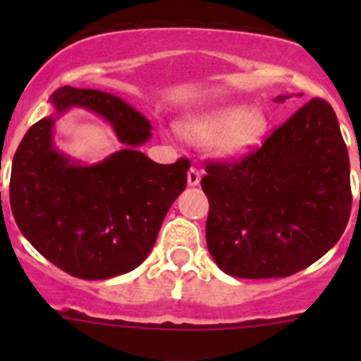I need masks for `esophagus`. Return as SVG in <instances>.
<instances>
[{"label":"esophagus","mask_w":361,"mask_h":361,"mask_svg":"<svg viewBox=\"0 0 361 361\" xmlns=\"http://www.w3.org/2000/svg\"><path fill=\"white\" fill-rule=\"evenodd\" d=\"M200 183V173L197 168H190L188 171V186H199Z\"/></svg>","instance_id":"34e87169"}]
</instances>
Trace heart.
Returning <instances> with one entry per match:
<instances>
[{
	"mask_svg": "<svg viewBox=\"0 0 361 361\" xmlns=\"http://www.w3.org/2000/svg\"><path fill=\"white\" fill-rule=\"evenodd\" d=\"M269 126V116L264 108L226 104L186 117L178 123V132L195 145L209 142L213 157L233 162L257 152L266 141Z\"/></svg>",
	"mask_w": 361,
	"mask_h": 361,
	"instance_id": "b5f03b06",
	"label": "heart"
}]
</instances>
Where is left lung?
I'll use <instances>...</instances> for the list:
<instances>
[{"label":"left lung","instance_id":"left-lung-1","mask_svg":"<svg viewBox=\"0 0 361 361\" xmlns=\"http://www.w3.org/2000/svg\"><path fill=\"white\" fill-rule=\"evenodd\" d=\"M302 94L279 95L276 103ZM206 242L226 275L282 279L340 240L349 222V153L322 99L293 114L262 148L235 164L206 166Z\"/></svg>","mask_w":361,"mask_h":361}]
</instances>
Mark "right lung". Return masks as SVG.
Instances as JSON below:
<instances>
[{
	"mask_svg": "<svg viewBox=\"0 0 361 361\" xmlns=\"http://www.w3.org/2000/svg\"><path fill=\"white\" fill-rule=\"evenodd\" d=\"M50 104L52 114L25 133L12 161L16 224L47 260L75 279L130 273L145 262L186 188L190 162L157 164L139 152L152 139V124L117 95L63 86ZM72 107L103 116L123 148L94 165L59 152L53 128Z\"/></svg>",
	"mask_w": 361,
	"mask_h": 361,
	"instance_id": "right-lung-1",
	"label": "right lung"
}]
</instances>
